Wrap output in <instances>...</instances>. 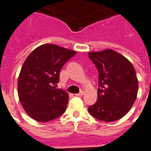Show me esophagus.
I'll list each match as a JSON object with an SVG mask.
<instances>
[{"label": "esophagus", "mask_w": 151, "mask_h": 151, "mask_svg": "<svg viewBox=\"0 0 151 151\" xmlns=\"http://www.w3.org/2000/svg\"><path fill=\"white\" fill-rule=\"evenodd\" d=\"M83 95H84V92L82 91H80L79 93H78V94H76L75 95L76 96H82Z\"/></svg>", "instance_id": "1"}]
</instances>
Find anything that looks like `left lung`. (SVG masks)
Wrapping results in <instances>:
<instances>
[{"instance_id":"left-lung-1","label":"left lung","mask_w":151,"mask_h":151,"mask_svg":"<svg viewBox=\"0 0 151 151\" xmlns=\"http://www.w3.org/2000/svg\"><path fill=\"white\" fill-rule=\"evenodd\" d=\"M88 56L99 71L98 99L89 113L111 122L128 113L136 100L138 82L133 65L113 50L91 52Z\"/></svg>"}]
</instances>
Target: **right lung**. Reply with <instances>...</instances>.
<instances>
[{"mask_svg": "<svg viewBox=\"0 0 151 151\" xmlns=\"http://www.w3.org/2000/svg\"><path fill=\"white\" fill-rule=\"evenodd\" d=\"M76 53L55 44H43L26 59L18 77V93L22 106L32 119L47 122L65 111L68 93L56 86L61 68Z\"/></svg>", "mask_w": 151, "mask_h": 151, "instance_id": "1", "label": "right lung"}]
</instances>
